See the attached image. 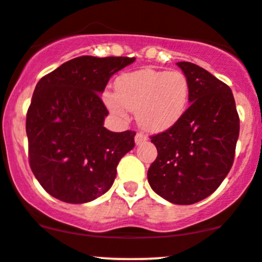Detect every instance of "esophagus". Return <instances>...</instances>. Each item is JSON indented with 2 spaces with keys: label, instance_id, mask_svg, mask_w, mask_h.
<instances>
[{
  "label": "esophagus",
  "instance_id": "obj_1",
  "mask_svg": "<svg viewBox=\"0 0 262 262\" xmlns=\"http://www.w3.org/2000/svg\"><path fill=\"white\" fill-rule=\"evenodd\" d=\"M134 141H136V144H141V143H143V142L147 141V136L139 132V133L136 134V138H134Z\"/></svg>",
  "mask_w": 262,
  "mask_h": 262
}]
</instances>
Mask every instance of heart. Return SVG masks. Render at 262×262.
I'll return each mask as SVG.
<instances>
[{
	"label": "heart",
	"instance_id": "b5f03b06",
	"mask_svg": "<svg viewBox=\"0 0 262 262\" xmlns=\"http://www.w3.org/2000/svg\"><path fill=\"white\" fill-rule=\"evenodd\" d=\"M115 92L106 91L103 101L108 110L125 118L136 110L139 125L149 132H162L177 124L189 100V83L182 72L142 69L116 79Z\"/></svg>",
	"mask_w": 262,
	"mask_h": 262
}]
</instances>
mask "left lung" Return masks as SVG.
Returning a JSON list of instances; mask_svg holds the SVG:
<instances>
[{
  "mask_svg": "<svg viewBox=\"0 0 262 262\" xmlns=\"http://www.w3.org/2000/svg\"><path fill=\"white\" fill-rule=\"evenodd\" d=\"M189 83V107L177 124L151 137L157 157L147 178L175 205H192L217 189L234 161L239 116L232 90L195 63L177 62Z\"/></svg>",
  "mask_w": 262,
  "mask_h": 262,
  "instance_id": "obj_1",
  "label": "left lung"
}]
</instances>
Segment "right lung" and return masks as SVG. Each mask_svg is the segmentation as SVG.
Instances as JSON below:
<instances>
[{"instance_id": "1", "label": "right lung", "mask_w": 262, "mask_h": 262, "mask_svg": "<svg viewBox=\"0 0 262 262\" xmlns=\"http://www.w3.org/2000/svg\"><path fill=\"white\" fill-rule=\"evenodd\" d=\"M134 57L73 58L35 85L27 114L29 165L46 192L68 204H85L107 192L136 132H110L100 95Z\"/></svg>"}]
</instances>
